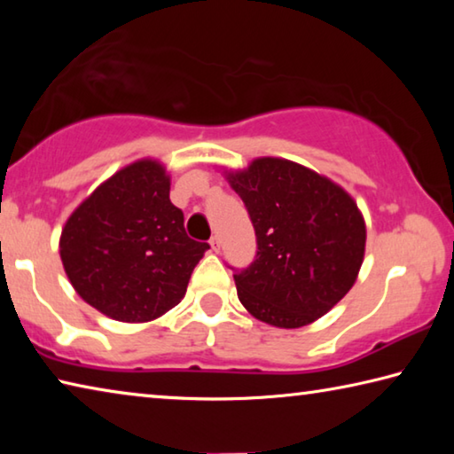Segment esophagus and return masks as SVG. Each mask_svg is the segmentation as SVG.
Segmentation results:
<instances>
[{"label":"esophagus","mask_w":454,"mask_h":454,"mask_svg":"<svg viewBox=\"0 0 454 454\" xmlns=\"http://www.w3.org/2000/svg\"><path fill=\"white\" fill-rule=\"evenodd\" d=\"M210 246H212V250H214V252H220V246H222V242H220V238H218V236H212V240H210Z\"/></svg>","instance_id":"esophagus-1"}]
</instances>
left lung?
<instances>
[{"label": "left lung", "mask_w": 454, "mask_h": 454, "mask_svg": "<svg viewBox=\"0 0 454 454\" xmlns=\"http://www.w3.org/2000/svg\"><path fill=\"white\" fill-rule=\"evenodd\" d=\"M256 232L254 262L234 270L252 317L278 328L310 325L342 301L364 258L355 200L325 176L280 158L228 174Z\"/></svg>", "instance_id": "8db88e82"}]
</instances>
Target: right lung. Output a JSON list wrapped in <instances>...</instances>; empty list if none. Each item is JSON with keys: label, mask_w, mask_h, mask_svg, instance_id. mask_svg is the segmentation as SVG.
Instances as JSON below:
<instances>
[{"label": "right lung", "mask_w": 454, "mask_h": 454, "mask_svg": "<svg viewBox=\"0 0 454 454\" xmlns=\"http://www.w3.org/2000/svg\"><path fill=\"white\" fill-rule=\"evenodd\" d=\"M210 244L184 228L170 178L153 160L129 164L67 218L59 256L75 292L106 317L148 322L174 309Z\"/></svg>", "instance_id": "obj_1"}]
</instances>
